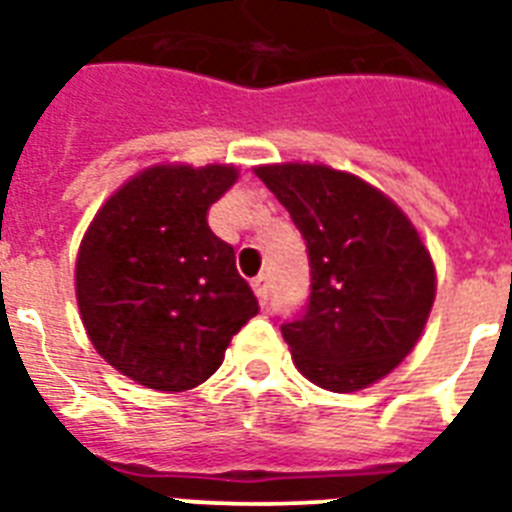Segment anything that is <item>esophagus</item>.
<instances>
[{"label":"esophagus","instance_id":"34e87169","mask_svg":"<svg viewBox=\"0 0 512 512\" xmlns=\"http://www.w3.org/2000/svg\"><path fill=\"white\" fill-rule=\"evenodd\" d=\"M252 289H255V295L260 303H268V295H271V281H268V276H257V279H252Z\"/></svg>","mask_w":512,"mask_h":512}]
</instances>
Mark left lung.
<instances>
[{
	"label": "left lung",
	"instance_id": "1",
	"mask_svg": "<svg viewBox=\"0 0 512 512\" xmlns=\"http://www.w3.org/2000/svg\"><path fill=\"white\" fill-rule=\"evenodd\" d=\"M305 239L311 292L281 321L297 369L335 393L380 380L414 348L436 271L414 225L377 188L321 164L260 167Z\"/></svg>",
	"mask_w": 512,
	"mask_h": 512
}]
</instances>
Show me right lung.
Wrapping results in <instances>:
<instances>
[{"mask_svg": "<svg viewBox=\"0 0 512 512\" xmlns=\"http://www.w3.org/2000/svg\"><path fill=\"white\" fill-rule=\"evenodd\" d=\"M233 167H154L103 204L76 260V300L108 364L154 390H191L223 364L231 337L257 313L207 209Z\"/></svg>", "mask_w": 512, "mask_h": 512, "instance_id": "1", "label": "right lung"}]
</instances>
